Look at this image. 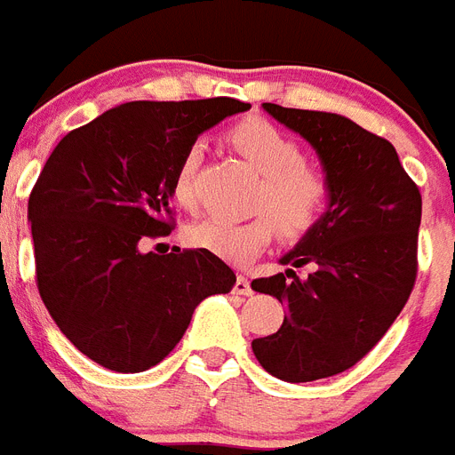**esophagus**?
Listing matches in <instances>:
<instances>
[{
    "label": "esophagus",
    "instance_id": "1",
    "mask_svg": "<svg viewBox=\"0 0 455 455\" xmlns=\"http://www.w3.org/2000/svg\"><path fill=\"white\" fill-rule=\"evenodd\" d=\"M232 291L236 292V295H251V281L246 279V276H243V274H239V276H236V281H235V288H232Z\"/></svg>",
    "mask_w": 455,
    "mask_h": 455
}]
</instances>
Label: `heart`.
<instances>
[{"label": "heart", "instance_id": "heart-1", "mask_svg": "<svg viewBox=\"0 0 455 455\" xmlns=\"http://www.w3.org/2000/svg\"><path fill=\"white\" fill-rule=\"evenodd\" d=\"M228 141L251 167L262 176L255 206L273 213H260L242 223L223 219L197 220L188 228V242L195 249L209 251L232 265H246L267 249L276 225L286 236H302L323 219L330 204L328 174L304 163L302 148L265 118H246L228 132ZM202 146H188L172 176V195L190 206L195 197V174L200 167Z\"/></svg>", "mask_w": 455, "mask_h": 455}]
</instances>
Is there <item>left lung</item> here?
<instances>
[{
	"label": "left lung",
	"mask_w": 455,
	"mask_h": 455,
	"mask_svg": "<svg viewBox=\"0 0 455 455\" xmlns=\"http://www.w3.org/2000/svg\"><path fill=\"white\" fill-rule=\"evenodd\" d=\"M314 146L332 195L323 219L281 258L286 272L251 288L288 307L274 335L253 339L272 377H335L365 358L407 304L416 281L421 193L390 141L325 111L262 104ZM309 264L299 280L295 267Z\"/></svg>",
	"instance_id": "1"
}]
</instances>
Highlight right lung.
Wrapping results in <instances>:
<instances>
[{"label": "right lung", "instance_id": "1", "mask_svg": "<svg viewBox=\"0 0 455 455\" xmlns=\"http://www.w3.org/2000/svg\"><path fill=\"white\" fill-rule=\"evenodd\" d=\"M232 97L127 101L71 130L29 195L36 286L62 335L107 370L134 374L181 341L195 307L235 286L202 249L144 253L167 236L172 176L188 146L232 114Z\"/></svg>", "mask_w": 455, "mask_h": 455}]
</instances>
